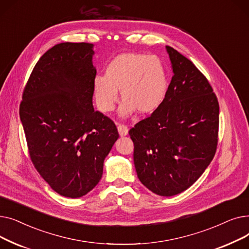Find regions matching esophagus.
Returning a JSON list of instances; mask_svg holds the SVG:
<instances>
[{
	"label": "esophagus",
	"mask_w": 249,
	"mask_h": 249,
	"mask_svg": "<svg viewBox=\"0 0 249 249\" xmlns=\"http://www.w3.org/2000/svg\"><path fill=\"white\" fill-rule=\"evenodd\" d=\"M118 131L121 136H125L128 134V127L124 124H118Z\"/></svg>",
	"instance_id": "obj_1"
}]
</instances>
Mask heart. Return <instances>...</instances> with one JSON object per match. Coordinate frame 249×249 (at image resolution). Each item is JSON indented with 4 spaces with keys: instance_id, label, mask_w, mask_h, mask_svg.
Listing matches in <instances>:
<instances>
[{
    "instance_id": "1",
    "label": "heart",
    "mask_w": 249,
    "mask_h": 249,
    "mask_svg": "<svg viewBox=\"0 0 249 249\" xmlns=\"http://www.w3.org/2000/svg\"><path fill=\"white\" fill-rule=\"evenodd\" d=\"M121 90L124 101L122 115L135 110L150 114L160 108L167 91V76L163 63L154 55L123 53L106 68L105 75H97L94 93L98 108L103 113L114 110Z\"/></svg>"
}]
</instances>
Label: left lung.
<instances>
[{"label": "left lung", "mask_w": 249, "mask_h": 249, "mask_svg": "<svg viewBox=\"0 0 249 249\" xmlns=\"http://www.w3.org/2000/svg\"><path fill=\"white\" fill-rule=\"evenodd\" d=\"M174 75L160 108L129 130L139 180L171 197L190 188L212 161L219 131V103L207 77L166 46Z\"/></svg>", "instance_id": "1"}]
</instances>
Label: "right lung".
Wrapping results in <instances>:
<instances>
[{
  "label": "right lung",
  "instance_id": "add662e5",
  "mask_svg": "<svg viewBox=\"0 0 249 249\" xmlns=\"http://www.w3.org/2000/svg\"><path fill=\"white\" fill-rule=\"evenodd\" d=\"M93 44H56L40 57L26 84L20 119L31 161L51 189L80 198L103 175L119 137L115 123L93 107L97 71Z\"/></svg>",
  "mask_w": 249,
  "mask_h": 249
}]
</instances>
